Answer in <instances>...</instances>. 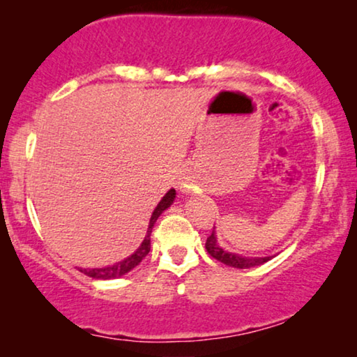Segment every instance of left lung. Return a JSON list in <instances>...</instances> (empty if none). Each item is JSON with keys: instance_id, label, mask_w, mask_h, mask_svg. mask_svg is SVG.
I'll return each mask as SVG.
<instances>
[{"instance_id": "8db88e82", "label": "left lung", "mask_w": 357, "mask_h": 357, "mask_svg": "<svg viewBox=\"0 0 357 357\" xmlns=\"http://www.w3.org/2000/svg\"><path fill=\"white\" fill-rule=\"evenodd\" d=\"M206 250H207V253L212 256V258H215L217 261H220V263H223V264L231 266V268H238V269L255 268V266L264 264V263H268L269 259L274 258V256H263V258L255 256L253 258V256H241L238 253H231V251L223 250L217 240L215 230H212V234L208 235V238L206 241Z\"/></svg>"}]
</instances>
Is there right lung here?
<instances>
[{
	"instance_id": "right-lung-1",
	"label": "right lung",
	"mask_w": 357,
	"mask_h": 357,
	"mask_svg": "<svg viewBox=\"0 0 357 357\" xmlns=\"http://www.w3.org/2000/svg\"><path fill=\"white\" fill-rule=\"evenodd\" d=\"M176 197V191L174 189H169L168 192L165 194L163 199L158 202V206L155 207L153 213H151L150 217V223H149V230H146V235L144 241H142V245L137 248V251H134V255H130L129 258L119 261V263L112 264V266H106V268H93V269H86V268H78L82 271L83 274L89 275V278L93 279H102V281H106V279H116V278H121V275L127 274L129 271H132L135 268V266H139L142 263V259L145 258L146 255L150 253V235H151V230H153V225L155 222L158 220V217L163 213L166 208H168L171 204H173Z\"/></svg>"
}]
</instances>
